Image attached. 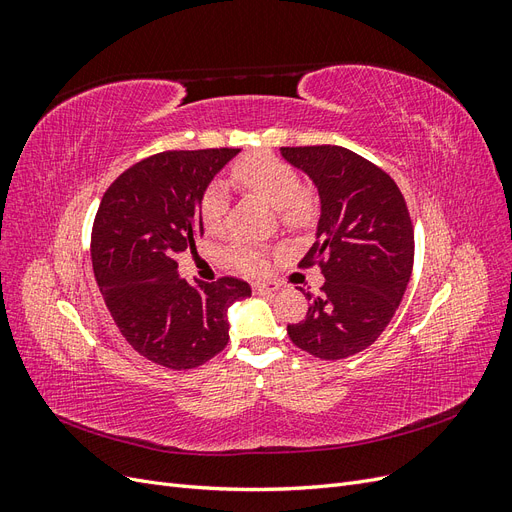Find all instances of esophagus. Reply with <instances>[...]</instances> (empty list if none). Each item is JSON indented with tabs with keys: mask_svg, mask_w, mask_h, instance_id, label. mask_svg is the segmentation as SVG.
I'll return each mask as SVG.
<instances>
[{
	"mask_svg": "<svg viewBox=\"0 0 512 512\" xmlns=\"http://www.w3.org/2000/svg\"><path fill=\"white\" fill-rule=\"evenodd\" d=\"M275 290H277V286H273V284H254L256 294H273Z\"/></svg>",
	"mask_w": 512,
	"mask_h": 512,
	"instance_id": "obj_1",
	"label": "esophagus"
}]
</instances>
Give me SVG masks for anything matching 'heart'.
I'll list each match as a JSON object with an SVG mask.
<instances>
[{
    "label": "heart",
    "instance_id": "1",
    "mask_svg": "<svg viewBox=\"0 0 512 512\" xmlns=\"http://www.w3.org/2000/svg\"><path fill=\"white\" fill-rule=\"evenodd\" d=\"M230 183L241 192L267 200L275 207L280 222L288 230H305L316 222L318 196L312 188L301 185V177L292 164L273 153H250L230 166ZM228 213V196L220 183H213L200 200V220L211 235L224 228ZM230 262L243 273L260 275L267 271V254L254 245H235Z\"/></svg>",
    "mask_w": 512,
    "mask_h": 512
}]
</instances>
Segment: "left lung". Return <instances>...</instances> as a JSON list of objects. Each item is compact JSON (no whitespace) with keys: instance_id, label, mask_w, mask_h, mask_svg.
<instances>
[{"instance_id":"8db88e82","label":"left lung","mask_w":512,"mask_h":512,"mask_svg":"<svg viewBox=\"0 0 512 512\" xmlns=\"http://www.w3.org/2000/svg\"><path fill=\"white\" fill-rule=\"evenodd\" d=\"M314 179L322 215L299 267L318 265L324 284L307 292V316L288 324L294 346L320 359H346L380 337L404 297L414 262V228L404 194L380 166L337 145L282 147Z\"/></svg>"}]
</instances>
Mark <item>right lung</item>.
<instances>
[{
	"mask_svg": "<svg viewBox=\"0 0 512 512\" xmlns=\"http://www.w3.org/2000/svg\"><path fill=\"white\" fill-rule=\"evenodd\" d=\"M239 149L162 151L130 166L102 196L91 228L94 275L119 333L151 363L192 369L228 344V307L252 294L239 277L188 284L177 256L203 235L200 200Z\"/></svg>",
	"mask_w": 512,
	"mask_h": 512,
	"instance_id": "obj_1",
	"label": "right lung"
}]
</instances>
